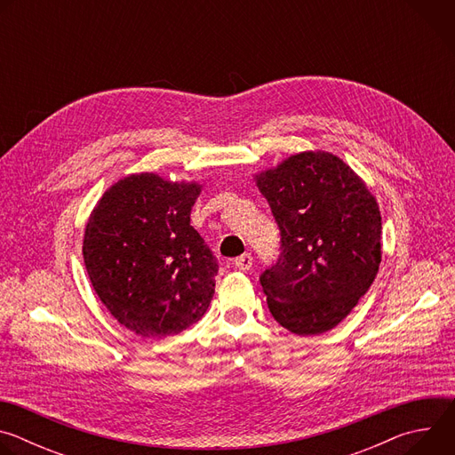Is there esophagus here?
Masks as SVG:
<instances>
[{
  "mask_svg": "<svg viewBox=\"0 0 455 455\" xmlns=\"http://www.w3.org/2000/svg\"><path fill=\"white\" fill-rule=\"evenodd\" d=\"M234 267L241 272H248L251 268V255L250 253H243L239 257L234 259Z\"/></svg>",
  "mask_w": 455,
  "mask_h": 455,
  "instance_id": "1",
  "label": "esophagus"
}]
</instances>
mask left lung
Segmentation results:
<instances>
[{"label": "left lung", "instance_id": "8db88e82", "mask_svg": "<svg viewBox=\"0 0 455 455\" xmlns=\"http://www.w3.org/2000/svg\"><path fill=\"white\" fill-rule=\"evenodd\" d=\"M281 230L277 263L259 277L274 318L295 335L339 326L381 261V216L339 156L304 151L255 176Z\"/></svg>", "mask_w": 455, "mask_h": 455}]
</instances>
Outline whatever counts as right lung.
I'll return each mask as SVG.
<instances>
[{
    "label": "right lung",
    "mask_w": 455,
    "mask_h": 455,
    "mask_svg": "<svg viewBox=\"0 0 455 455\" xmlns=\"http://www.w3.org/2000/svg\"><path fill=\"white\" fill-rule=\"evenodd\" d=\"M200 192L198 183L132 174L104 192L88 220L83 255L93 290L139 337L178 335L212 300L218 259L190 225Z\"/></svg>",
    "instance_id": "obj_1"
}]
</instances>
